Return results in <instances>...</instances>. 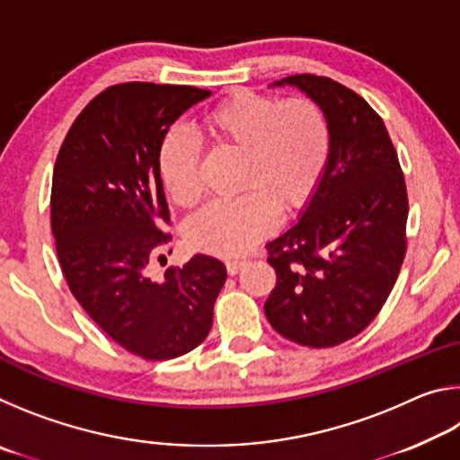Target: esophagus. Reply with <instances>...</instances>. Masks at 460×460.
<instances>
[{
  "mask_svg": "<svg viewBox=\"0 0 460 460\" xmlns=\"http://www.w3.org/2000/svg\"><path fill=\"white\" fill-rule=\"evenodd\" d=\"M243 266H245V260H227V261H225V268H227L231 276H235Z\"/></svg>",
  "mask_w": 460,
  "mask_h": 460,
  "instance_id": "obj_1",
  "label": "esophagus"
}]
</instances>
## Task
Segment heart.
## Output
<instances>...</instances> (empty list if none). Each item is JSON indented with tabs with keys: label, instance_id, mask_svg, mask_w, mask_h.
I'll return each mask as SVG.
<instances>
[{
	"label": "heart",
	"instance_id": "b5f03b06",
	"mask_svg": "<svg viewBox=\"0 0 460 460\" xmlns=\"http://www.w3.org/2000/svg\"><path fill=\"white\" fill-rule=\"evenodd\" d=\"M200 128L215 146L241 150L233 199L215 200L186 225V237L202 252L241 255L274 229L278 211L308 205L331 158V126L310 97L279 99L233 91L202 115ZM200 142L186 128H170L158 147V170L176 205L202 199Z\"/></svg>",
	"mask_w": 460,
	"mask_h": 460
}]
</instances>
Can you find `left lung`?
Segmentation results:
<instances>
[{"instance_id": "obj_1", "label": "left lung", "mask_w": 460, "mask_h": 460, "mask_svg": "<svg viewBox=\"0 0 460 460\" xmlns=\"http://www.w3.org/2000/svg\"><path fill=\"white\" fill-rule=\"evenodd\" d=\"M324 109L331 158L302 219L270 241L276 286L263 310L288 341L324 349L357 337L384 308L406 258L408 190L384 119L318 75L284 79Z\"/></svg>"}]
</instances>
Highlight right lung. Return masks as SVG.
I'll use <instances>...</instances> for the list:
<instances>
[{
  "label": "right lung",
  "mask_w": 460,
  "mask_h": 460,
  "mask_svg": "<svg viewBox=\"0 0 460 460\" xmlns=\"http://www.w3.org/2000/svg\"><path fill=\"white\" fill-rule=\"evenodd\" d=\"M208 95L190 84L107 87L76 115L54 162L50 225L66 284L109 339L147 361L176 359L207 339L227 278L202 253L150 276L172 253L158 147Z\"/></svg>",
  "instance_id": "add662e5"
}]
</instances>
